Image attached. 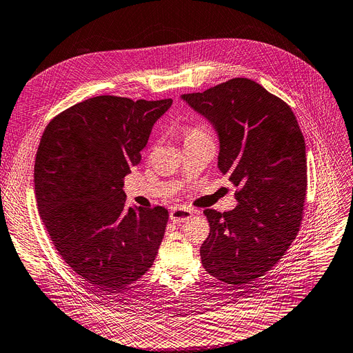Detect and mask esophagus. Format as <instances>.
I'll return each instance as SVG.
<instances>
[{"label": "esophagus", "mask_w": 353, "mask_h": 353, "mask_svg": "<svg viewBox=\"0 0 353 353\" xmlns=\"http://www.w3.org/2000/svg\"><path fill=\"white\" fill-rule=\"evenodd\" d=\"M191 215H193V211L183 208V207H176L170 211V219L176 223H181L183 221L188 219Z\"/></svg>", "instance_id": "1"}]
</instances>
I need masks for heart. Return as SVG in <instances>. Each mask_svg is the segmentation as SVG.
Here are the masks:
<instances>
[{
	"label": "heart",
	"mask_w": 353,
	"mask_h": 353,
	"mask_svg": "<svg viewBox=\"0 0 353 353\" xmlns=\"http://www.w3.org/2000/svg\"><path fill=\"white\" fill-rule=\"evenodd\" d=\"M200 134H203V131L200 130V128H187L185 132H184V135H185V139H188V138H191V137L200 135Z\"/></svg>",
	"instance_id": "1"
}]
</instances>
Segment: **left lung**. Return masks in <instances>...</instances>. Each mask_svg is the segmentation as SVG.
I'll return each instance as SVG.
<instances>
[{
  "instance_id": "8db88e82",
  "label": "left lung",
  "mask_w": 353,
  "mask_h": 353,
  "mask_svg": "<svg viewBox=\"0 0 353 353\" xmlns=\"http://www.w3.org/2000/svg\"><path fill=\"white\" fill-rule=\"evenodd\" d=\"M181 100L218 135V169L239 185L236 207L205 210L204 269L235 288L266 274L296 239L307 190L305 142L292 108L249 79Z\"/></svg>"
}]
</instances>
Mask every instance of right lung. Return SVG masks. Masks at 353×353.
<instances>
[{
  "mask_svg": "<svg viewBox=\"0 0 353 353\" xmlns=\"http://www.w3.org/2000/svg\"><path fill=\"white\" fill-rule=\"evenodd\" d=\"M172 104L100 95L59 114L42 135L34 173L42 222L61 259L103 292L141 279L163 239L168 210L126 207L122 187Z\"/></svg>",
  "mask_w": 353,
  "mask_h": 353,
  "instance_id": "right-lung-1",
  "label": "right lung"
}]
</instances>
